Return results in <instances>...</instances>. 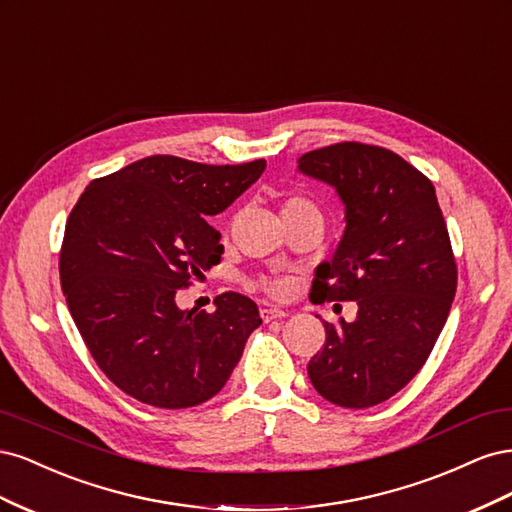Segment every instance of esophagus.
Masks as SVG:
<instances>
[{"mask_svg": "<svg viewBox=\"0 0 512 512\" xmlns=\"http://www.w3.org/2000/svg\"><path fill=\"white\" fill-rule=\"evenodd\" d=\"M288 312H284V309L280 307H273V305H265L260 307V318L265 322H271V320H277V318H286Z\"/></svg>", "mask_w": 512, "mask_h": 512, "instance_id": "1", "label": "esophagus"}]
</instances>
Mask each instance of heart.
Segmentation results:
<instances>
[{"mask_svg": "<svg viewBox=\"0 0 512 512\" xmlns=\"http://www.w3.org/2000/svg\"><path fill=\"white\" fill-rule=\"evenodd\" d=\"M299 207H309V203H307V200H303V198H290L288 203L284 205V211H292V209H299ZM260 286L265 288V290H269L271 294H277V297H282V294L288 292L290 282L286 280V277H267V280L260 282Z\"/></svg>", "mask_w": 512, "mask_h": 512, "instance_id": "1", "label": "heart"}]
</instances>
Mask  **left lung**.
Here are the masks:
<instances>
[{
  "mask_svg": "<svg viewBox=\"0 0 512 512\" xmlns=\"http://www.w3.org/2000/svg\"><path fill=\"white\" fill-rule=\"evenodd\" d=\"M331 185L344 235L318 265L312 301H356L352 322H324L327 342L307 365L335 406L382 404L418 374L451 312L457 267L433 183L397 153L337 143L297 160Z\"/></svg>",
  "mask_w": 512,
  "mask_h": 512,
  "instance_id": "1",
  "label": "left lung"
}]
</instances>
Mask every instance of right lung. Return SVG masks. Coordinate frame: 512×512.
I'll return each mask as SVG.
<instances>
[{"mask_svg":"<svg viewBox=\"0 0 512 512\" xmlns=\"http://www.w3.org/2000/svg\"><path fill=\"white\" fill-rule=\"evenodd\" d=\"M265 168V160L211 166L151 156L81 194L61 245V290L91 356L123 393L179 410L222 391L262 324L258 307L226 292L207 314L181 309L177 294L224 252L209 215Z\"/></svg>","mask_w":512,"mask_h":512,"instance_id":"right-lung-1","label":"right lung"}]
</instances>
